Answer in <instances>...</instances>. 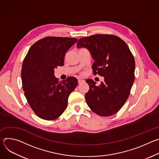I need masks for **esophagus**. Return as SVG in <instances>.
<instances>
[{"instance_id":"1","label":"esophagus","mask_w":159,"mask_h":159,"mask_svg":"<svg viewBox=\"0 0 159 159\" xmlns=\"http://www.w3.org/2000/svg\"><path fill=\"white\" fill-rule=\"evenodd\" d=\"M85 82V80H84L81 79H78V83H79V84H82V83H83V82Z\"/></svg>"}]
</instances>
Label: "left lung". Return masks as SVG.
I'll return each mask as SVG.
<instances>
[{
  "label": "left lung",
  "mask_w": 159,
  "mask_h": 159,
  "mask_svg": "<svg viewBox=\"0 0 159 159\" xmlns=\"http://www.w3.org/2000/svg\"><path fill=\"white\" fill-rule=\"evenodd\" d=\"M78 48H85L94 60L93 74L104 78L99 86L92 79L85 95L88 106L101 116L115 115L125 104L134 80L135 61L126 43L118 36L96 34L79 39Z\"/></svg>",
  "instance_id": "left-lung-1"
}]
</instances>
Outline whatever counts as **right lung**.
<instances>
[{
  "label": "right lung",
  "mask_w": 159,
  "mask_h": 159,
  "mask_svg": "<svg viewBox=\"0 0 159 159\" xmlns=\"http://www.w3.org/2000/svg\"><path fill=\"white\" fill-rule=\"evenodd\" d=\"M77 40L44 38L32 45L24 59L21 79L25 95L35 114L43 120H54L61 115L77 85L74 77L58 82L54 75L57 66L64 65L65 53Z\"/></svg>",
  "instance_id": "add662e5"
}]
</instances>
